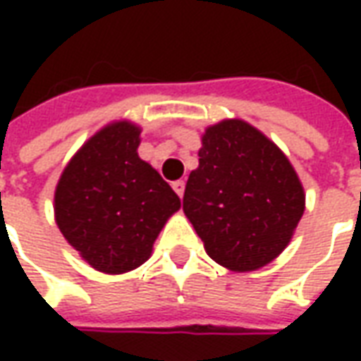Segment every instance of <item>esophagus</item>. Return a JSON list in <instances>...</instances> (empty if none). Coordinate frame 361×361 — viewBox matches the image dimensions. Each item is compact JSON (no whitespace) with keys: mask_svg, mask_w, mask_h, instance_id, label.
Returning a JSON list of instances; mask_svg holds the SVG:
<instances>
[{"mask_svg":"<svg viewBox=\"0 0 361 361\" xmlns=\"http://www.w3.org/2000/svg\"><path fill=\"white\" fill-rule=\"evenodd\" d=\"M172 188H173V191H176V193H178V195L183 197V191H185V181H183V180L173 181V183H172Z\"/></svg>","mask_w":361,"mask_h":361,"instance_id":"1","label":"esophagus"}]
</instances>
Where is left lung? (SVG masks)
Listing matches in <instances>:
<instances>
[{
  "mask_svg": "<svg viewBox=\"0 0 361 361\" xmlns=\"http://www.w3.org/2000/svg\"><path fill=\"white\" fill-rule=\"evenodd\" d=\"M201 142L183 212L212 261L234 272L257 271L294 235L305 211L302 181L286 154L243 119L209 126Z\"/></svg>",
  "mask_w": 361,
  "mask_h": 361,
  "instance_id": "8db88e82",
  "label": "left lung"
}]
</instances>
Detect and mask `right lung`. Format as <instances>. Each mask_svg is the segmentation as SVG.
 <instances>
[{"label": "right lung", "mask_w": 361, "mask_h": 361, "mask_svg": "<svg viewBox=\"0 0 361 361\" xmlns=\"http://www.w3.org/2000/svg\"><path fill=\"white\" fill-rule=\"evenodd\" d=\"M141 127L119 119L77 150L59 176L54 214L67 243L92 269L123 274L152 253L180 197L139 158Z\"/></svg>", "instance_id": "right-lung-1"}]
</instances>
